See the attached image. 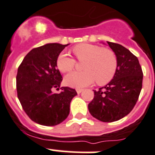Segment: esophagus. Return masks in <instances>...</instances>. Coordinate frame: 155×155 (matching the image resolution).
Instances as JSON below:
<instances>
[{
	"instance_id": "1",
	"label": "esophagus",
	"mask_w": 155,
	"mask_h": 155,
	"mask_svg": "<svg viewBox=\"0 0 155 155\" xmlns=\"http://www.w3.org/2000/svg\"><path fill=\"white\" fill-rule=\"evenodd\" d=\"M82 91H83V89H76V92H77L78 94L81 93V92H82Z\"/></svg>"
}]
</instances>
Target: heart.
Segmentation results:
<instances>
[{"instance_id":"heart-1","label":"heart","mask_w":155,"mask_h":155,"mask_svg":"<svg viewBox=\"0 0 155 155\" xmlns=\"http://www.w3.org/2000/svg\"><path fill=\"white\" fill-rule=\"evenodd\" d=\"M73 53L78 60H84L81 72H73L65 76V83L72 87L81 88L96 80L99 85H105L114 77L118 62L112 50L89 43H81L74 47ZM75 60L66 53L59 54L56 66L61 73H67L74 68Z\"/></svg>"}]
</instances>
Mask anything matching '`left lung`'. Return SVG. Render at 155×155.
I'll use <instances>...</instances> for the list:
<instances>
[{
  "label": "left lung",
  "instance_id": "left-lung-1",
  "mask_svg": "<svg viewBox=\"0 0 155 155\" xmlns=\"http://www.w3.org/2000/svg\"><path fill=\"white\" fill-rule=\"evenodd\" d=\"M117 57L116 72L104 87L94 91L88 108L94 118L112 122L126 116L133 109L142 88L143 73L138 58L118 43L107 42Z\"/></svg>",
  "mask_w": 155,
  "mask_h": 155
}]
</instances>
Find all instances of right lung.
<instances>
[{
	"instance_id": "1",
	"label": "right lung",
	"mask_w": 155,
	"mask_h": 155,
	"mask_svg": "<svg viewBox=\"0 0 155 155\" xmlns=\"http://www.w3.org/2000/svg\"><path fill=\"white\" fill-rule=\"evenodd\" d=\"M69 44L47 43L29 52L19 66L17 80V97L29 118L37 124L54 126L69 114L70 102L77 92L62 87L63 77L56 66V59Z\"/></svg>"
}]
</instances>
